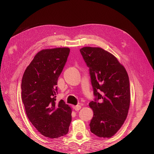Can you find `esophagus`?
Masks as SVG:
<instances>
[{"label":"esophagus","mask_w":154,"mask_h":154,"mask_svg":"<svg viewBox=\"0 0 154 154\" xmlns=\"http://www.w3.org/2000/svg\"><path fill=\"white\" fill-rule=\"evenodd\" d=\"M82 108L81 105H76V106H73V109L75 110L76 111H78L79 110H80V109Z\"/></svg>","instance_id":"1"}]
</instances>
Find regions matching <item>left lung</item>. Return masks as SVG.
Listing matches in <instances>:
<instances>
[{"label":"left lung","instance_id":"left-lung-1","mask_svg":"<svg viewBox=\"0 0 154 154\" xmlns=\"http://www.w3.org/2000/svg\"><path fill=\"white\" fill-rule=\"evenodd\" d=\"M80 53L89 67L96 96L88 105L94 112L91 131L99 137H111L122 127L128 112L130 91L127 72L117 58L101 48L84 47Z\"/></svg>","mask_w":154,"mask_h":154}]
</instances>
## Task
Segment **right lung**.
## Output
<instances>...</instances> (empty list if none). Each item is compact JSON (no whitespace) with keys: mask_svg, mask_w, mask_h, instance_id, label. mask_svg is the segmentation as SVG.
<instances>
[{"mask_svg":"<svg viewBox=\"0 0 154 154\" xmlns=\"http://www.w3.org/2000/svg\"><path fill=\"white\" fill-rule=\"evenodd\" d=\"M69 52L68 48L40 51L22 80V100L27 118L42 135L51 139L66 135L72 119L69 105L62 100L56 101V85Z\"/></svg>","mask_w":154,"mask_h":154,"instance_id":"obj_1","label":"right lung"}]
</instances>
